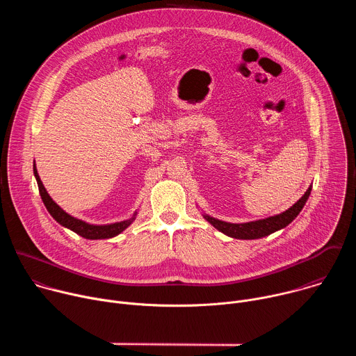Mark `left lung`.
I'll use <instances>...</instances> for the list:
<instances>
[{"label":"left lung","instance_id":"obj_1","mask_svg":"<svg viewBox=\"0 0 356 356\" xmlns=\"http://www.w3.org/2000/svg\"><path fill=\"white\" fill-rule=\"evenodd\" d=\"M312 193V186L309 187V190L304 193V195H301V198L296 202L294 206H291L289 210H286L284 213L275 216V217H269L265 220H259V221H252V222H245V224H229V222H224L220 220H216L213 217L204 216L206 220L214 225L218 231L224 232L225 235L231 236V238H236V239H258L266 235L273 234L277 229L284 228L286 225H289L301 211V209L306 204V201L309 198Z\"/></svg>","mask_w":356,"mask_h":356}]
</instances>
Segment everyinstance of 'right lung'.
I'll use <instances>...</instances> for the list:
<instances>
[{
  "mask_svg": "<svg viewBox=\"0 0 356 356\" xmlns=\"http://www.w3.org/2000/svg\"><path fill=\"white\" fill-rule=\"evenodd\" d=\"M33 173H35V177H36V181H38V187H39V193H40V197H42V201L43 204L46 206L47 211L50 213V216H52L60 225L74 231L76 234H79L80 236L86 238V239H107V238H113L118 234H121L132 221L134 218L131 220H127V221H121V222H115V224H110V225H90L81 220H77L72 216H69L67 213H65L56 202L50 198V195L47 194L46 188L43 187L42 181H40V177L38 175V170L33 165Z\"/></svg>",
  "mask_w": 356,
  "mask_h": 356,
  "instance_id": "obj_1",
  "label": "right lung"
}]
</instances>
